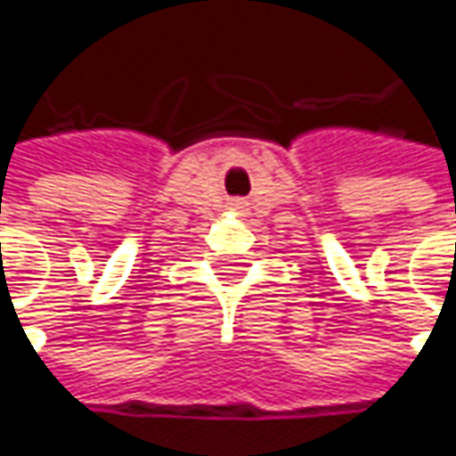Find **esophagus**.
<instances>
[{"instance_id":"obj_1","label":"esophagus","mask_w":456,"mask_h":456,"mask_svg":"<svg viewBox=\"0 0 456 456\" xmlns=\"http://www.w3.org/2000/svg\"><path fill=\"white\" fill-rule=\"evenodd\" d=\"M232 206H234V208H242V201H234Z\"/></svg>"}]
</instances>
